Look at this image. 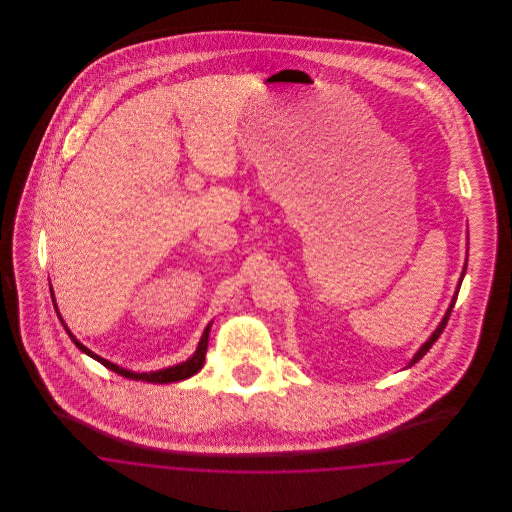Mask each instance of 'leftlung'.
I'll list each match as a JSON object with an SVG mask.
<instances>
[{
  "label": "left lung",
  "mask_w": 512,
  "mask_h": 512,
  "mask_svg": "<svg viewBox=\"0 0 512 512\" xmlns=\"http://www.w3.org/2000/svg\"><path fill=\"white\" fill-rule=\"evenodd\" d=\"M466 261H468V259H466ZM464 270H466V267L463 268V276H461V280H459V288H461V282H463ZM459 288H457V293H459ZM457 293L453 295V299H451V305H449V309H447V313H445L443 320L439 322L438 328L434 330V334L430 336V340L426 341V343H424V345H422V347H420V349L414 353V357L411 359L409 366H413L414 363H418V361H420V359H422V357H424V355L430 351V347H432V345L438 341L439 336H441V332H443V330H445V326H447L449 315H451V311H453V307H455V301H457Z\"/></svg>",
  "instance_id": "obj_1"
}]
</instances>
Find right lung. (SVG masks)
Wrapping results in <instances>:
<instances>
[{
    "instance_id": "add662e5",
    "label": "right lung",
    "mask_w": 512,
    "mask_h": 512,
    "mask_svg": "<svg viewBox=\"0 0 512 512\" xmlns=\"http://www.w3.org/2000/svg\"><path fill=\"white\" fill-rule=\"evenodd\" d=\"M53 305H55V297H53ZM55 309H57V305H55ZM57 315H59V311H57ZM61 322H63V320H61ZM63 326H65V330L69 332V336H71V340L74 341V345H76L82 353L90 355L92 359H96V361L105 366V368H109V370L121 374L124 378L142 380V382H151V384H171V382H180V380H186V378L197 374V372L201 370L203 363H205V353H207V343H209V330H211V324H209V326L205 328L201 340H199V345H197L194 355H192L188 361H184V363H180V365L163 368V370H155V372H132V370H126V368L115 365V363H111V361H107V359H101L94 351H90L86 345H82L80 341L74 338L73 334H71V330L67 328V324H63Z\"/></svg>"
}]
</instances>
